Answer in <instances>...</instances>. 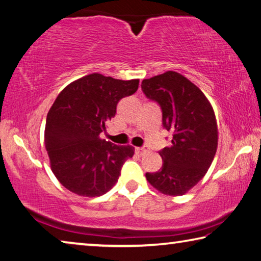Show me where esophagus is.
<instances>
[{"instance_id":"1","label":"esophagus","mask_w":261,"mask_h":261,"mask_svg":"<svg viewBox=\"0 0 261 261\" xmlns=\"http://www.w3.org/2000/svg\"><path fill=\"white\" fill-rule=\"evenodd\" d=\"M135 151L138 152L139 154H143L145 152L149 151V149L147 147H143V148H135Z\"/></svg>"}]
</instances>
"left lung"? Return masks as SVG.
Wrapping results in <instances>:
<instances>
[{"label": "left lung", "mask_w": 261, "mask_h": 261, "mask_svg": "<svg viewBox=\"0 0 261 261\" xmlns=\"http://www.w3.org/2000/svg\"><path fill=\"white\" fill-rule=\"evenodd\" d=\"M142 90L161 105L163 125L173 133L170 147L159 152L162 168L145 177L162 194L182 196L203 179L216 156V114L203 91L175 71L144 79Z\"/></svg>", "instance_id": "obj_1"}]
</instances>
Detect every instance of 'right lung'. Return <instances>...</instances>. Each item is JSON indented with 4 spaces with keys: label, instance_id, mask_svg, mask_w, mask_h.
I'll list each match as a JSON object with an SVG mask.
<instances>
[{
    "label": "right lung",
    "instance_id": "1",
    "mask_svg": "<svg viewBox=\"0 0 261 261\" xmlns=\"http://www.w3.org/2000/svg\"><path fill=\"white\" fill-rule=\"evenodd\" d=\"M139 81L91 73L58 94L47 114L44 145L53 173L67 190L96 197L117 184L134 148L108 142L99 134L116 116L119 100L138 90Z\"/></svg>",
    "mask_w": 261,
    "mask_h": 261
}]
</instances>
